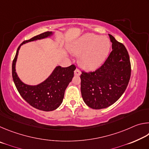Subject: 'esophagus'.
<instances>
[{"label": "esophagus", "instance_id": "obj_1", "mask_svg": "<svg viewBox=\"0 0 149 149\" xmlns=\"http://www.w3.org/2000/svg\"><path fill=\"white\" fill-rule=\"evenodd\" d=\"M74 74L75 75H80V74H81V72H80V70L78 69V68H76L75 70V71H74Z\"/></svg>", "mask_w": 149, "mask_h": 149}]
</instances>
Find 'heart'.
Masks as SVG:
<instances>
[{
    "label": "heart",
    "mask_w": 149,
    "mask_h": 149,
    "mask_svg": "<svg viewBox=\"0 0 149 149\" xmlns=\"http://www.w3.org/2000/svg\"><path fill=\"white\" fill-rule=\"evenodd\" d=\"M110 49V42L106 37L87 33L73 43L70 47L72 54L79 56V64L83 68L93 70L105 60Z\"/></svg>",
    "instance_id": "obj_1"
}]
</instances>
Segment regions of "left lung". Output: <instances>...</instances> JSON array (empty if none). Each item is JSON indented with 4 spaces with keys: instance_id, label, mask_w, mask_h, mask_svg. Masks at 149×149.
I'll list each match as a JSON object with an SVG mask.
<instances>
[{
    "instance_id": "1",
    "label": "left lung",
    "mask_w": 149,
    "mask_h": 149,
    "mask_svg": "<svg viewBox=\"0 0 149 149\" xmlns=\"http://www.w3.org/2000/svg\"><path fill=\"white\" fill-rule=\"evenodd\" d=\"M112 50L101 66L94 72L81 71V92L88 107L102 109L120 99L129 84L132 68L124 45L109 35Z\"/></svg>"
}]
</instances>
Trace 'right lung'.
<instances>
[{"instance_id":"add662e5","label":"right lung","mask_w":149,"mask_h":149,"mask_svg":"<svg viewBox=\"0 0 149 149\" xmlns=\"http://www.w3.org/2000/svg\"><path fill=\"white\" fill-rule=\"evenodd\" d=\"M52 32H45L36 35L27 41H24L17 48L16 56L12 62V78L17 91L22 97L37 109L42 111H52L62 104L65 90L74 77L75 65L68 67L57 66L48 79L36 86L27 85L22 83L16 74L15 70L18 50L22 45L28 41L43 39L49 36Z\"/></svg>"}]
</instances>
